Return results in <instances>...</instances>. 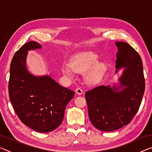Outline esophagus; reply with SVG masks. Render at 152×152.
<instances>
[{"label": "esophagus", "instance_id": "1", "mask_svg": "<svg viewBox=\"0 0 152 152\" xmlns=\"http://www.w3.org/2000/svg\"><path fill=\"white\" fill-rule=\"evenodd\" d=\"M76 93L78 95H81L82 93H83V91L81 88H77L76 89Z\"/></svg>", "mask_w": 152, "mask_h": 152}]
</instances>
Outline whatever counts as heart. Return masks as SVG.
<instances>
[{"label": "heart", "mask_w": 152, "mask_h": 152, "mask_svg": "<svg viewBox=\"0 0 152 152\" xmlns=\"http://www.w3.org/2000/svg\"><path fill=\"white\" fill-rule=\"evenodd\" d=\"M99 60V56L93 52L79 53L72 58L69 65L64 66L61 72L64 76L72 78L74 72H86L85 80L91 85L98 83L103 76L106 72V66L104 63L98 62Z\"/></svg>", "instance_id": "obj_1"}]
</instances>
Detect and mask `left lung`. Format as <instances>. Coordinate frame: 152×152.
I'll use <instances>...</instances> for the list:
<instances>
[{"instance_id": "1", "label": "left lung", "mask_w": 152, "mask_h": 152, "mask_svg": "<svg viewBox=\"0 0 152 152\" xmlns=\"http://www.w3.org/2000/svg\"><path fill=\"white\" fill-rule=\"evenodd\" d=\"M115 45L118 48L115 68H125L119 78L120 85L112 88L101 85L85 93L90 121L103 132L117 130L132 121L145 91L140 56L127 43L119 42Z\"/></svg>"}]
</instances>
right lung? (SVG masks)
<instances>
[{"label":"right lung","mask_w":152,"mask_h":152,"mask_svg":"<svg viewBox=\"0 0 152 152\" xmlns=\"http://www.w3.org/2000/svg\"><path fill=\"white\" fill-rule=\"evenodd\" d=\"M42 48L31 41L18 50L10 67L9 94L21 122L40 133L52 132L62 122L66 107L74 92L49 76H35L26 67L27 51Z\"/></svg>","instance_id":"add662e5"}]
</instances>
